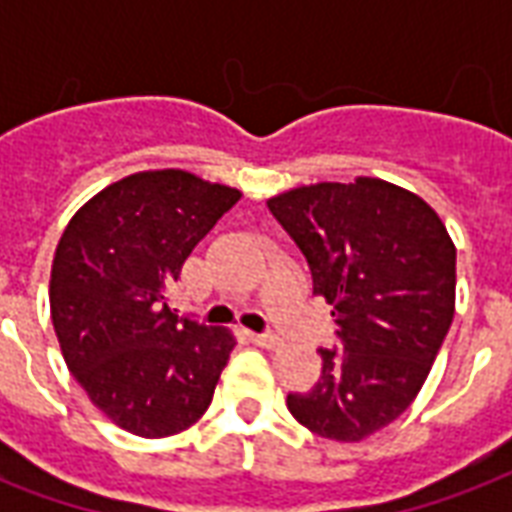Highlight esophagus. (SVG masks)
<instances>
[{
	"mask_svg": "<svg viewBox=\"0 0 512 512\" xmlns=\"http://www.w3.org/2000/svg\"><path fill=\"white\" fill-rule=\"evenodd\" d=\"M252 343L260 345V348H279L282 345V337H277V334H252Z\"/></svg>",
	"mask_w": 512,
	"mask_h": 512,
	"instance_id": "34e87169",
	"label": "esophagus"
}]
</instances>
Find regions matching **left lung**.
<instances>
[{
  "label": "left lung",
  "instance_id": "1",
  "mask_svg": "<svg viewBox=\"0 0 512 512\" xmlns=\"http://www.w3.org/2000/svg\"><path fill=\"white\" fill-rule=\"evenodd\" d=\"M332 304L340 348L288 395L304 428L362 441L417 397L455 315V244L428 202L381 178L299 186L268 200Z\"/></svg>",
  "mask_w": 512,
  "mask_h": 512
}]
</instances>
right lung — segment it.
I'll use <instances>...</instances> for the list:
<instances>
[{
    "label": "right lung",
    "mask_w": 512,
    "mask_h": 512,
    "mask_svg": "<svg viewBox=\"0 0 512 512\" xmlns=\"http://www.w3.org/2000/svg\"><path fill=\"white\" fill-rule=\"evenodd\" d=\"M238 200L183 169H150L98 191L62 233L51 323L73 378L128 433L175 436L211 406L235 337L169 310L167 290Z\"/></svg>",
    "instance_id": "obj_1"
}]
</instances>
